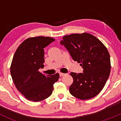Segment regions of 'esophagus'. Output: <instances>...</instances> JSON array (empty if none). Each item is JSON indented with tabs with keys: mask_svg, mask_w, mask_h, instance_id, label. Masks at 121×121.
I'll use <instances>...</instances> for the list:
<instances>
[{
	"mask_svg": "<svg viewBox=\"0 0 121 121\" xmlns=\"http://www.w3.org/2000/svg\"><path fill=\"white\" fill-rule=\"evenodd\" d=\"M65 74L62 73H59V76H60V77L63 76H64V75H65Z\"/></svg>",
	"mask_w": 121,
	"mask_h": 121,
	"instance_id": "obj_1",
	"label": "esophagus"
}]
</instances>
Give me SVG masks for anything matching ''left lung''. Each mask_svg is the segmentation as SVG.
Segmentation results:
<instances>
[{"mask_svg":"<svg viewBox=\"0 0 121 121\" xmlns=\"http://www.w3.org/2000/svg\"><path fill=\"white\" fill-rule=\"evenodd\" d=\"M60 43L84 69L83 73H70L73 79L69 87L70 94L82 100L96 96L103 89L110 73V57L105 46L87 33L64 36Z\"/></svg>","mask_w":121,"mask_h":121,"instance_id":"left-lung-1","label":"left lung"}]
</instances>
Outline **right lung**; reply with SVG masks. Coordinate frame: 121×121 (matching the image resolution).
Masks as SVG:
<instances>
[{
	"label": "right lung",
	"mask_w": 121,
	"mask_h": 121,
	"mask_svg": "<svg viewBox=\"0 0 121 121\" xmlns=\"http://www.w3.org/2000/svg\"><path fill=\"white\" fill-rule=\"evenodd\" d=\"M54 40L50 37H30L14 54L11 75L17 89L28 100L39 102L48 98L53 92V84L59 78V73L44 75L39 71L44 67L43 48Z\"/></svg>",
	"instance_id": "obj_1"
}]
</instances>
